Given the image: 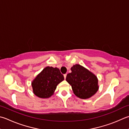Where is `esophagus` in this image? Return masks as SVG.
I'll use <instances>...</instances> for the list:
<instances>
[{
	"label": "esophagus",
	"mask_w": 129,
	"mask_h": 129,
	"mask_svg": "<svg viewBox=\"0 0 129 129\" xmlns=\"http://www.w3.org/2000/svg\"><path fill=\"white\" fill-rule=\"evenodd\" d=\"M64 78H65V79H66V77H67V74H64Z\"/></svg>",
	"instance_id": "obj_1"
}]
</instances>
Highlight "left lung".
I'll return each instance as SVG.
<instances>
[{"label": "left lung", "mask_w": 129, "mask_h": 129, "mask_svg": "<svg viewBox=\"0 0 129 129\" xmlns=\"http://www.w3.org/2000/svg\"><path fill=\"white\" fill-rule=\"evenodd\" d=\"M72 72L67 74L66 81L72 86L77 97L85 99L95 94L99 89L96 76L79 64L71 68Z\"/></svg>", "instance_id": "1"}]
</instances>
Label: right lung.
<instances>
[{"label": "right lung", "mask_w": 129, "mask_h": 129, "mask_svg": "<svg viewBox=\"0 0 129 129\" xmlns=\"http://www.w3.org/2000/svg\"><path fill=\"white\" fill-rule=\"evenodd\" d=\"M64 79L59 69L47 67L32 82L33 93L41 98H50L53 94L58 84Z\"/></svg>", "instance_id": "1"}]
</instances>
